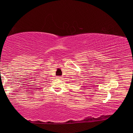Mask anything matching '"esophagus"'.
<instances>
[{
  "label": "esophagus",
  "instance_id": "esophagus-1",
  "mask_svg": "<svg viewBox=\"0 0 133 133\" xmlns=\"http://www.w3.org/2000/svg\"><path fill=\"white\" fill-rule=\"evenodd\" d=\"M58 77V78H59V79H62V78H63V77H61V76H59V77Z\"/></svg>",
  "mask_w": 133,
  "mask_h": 133
}]
</instances>
